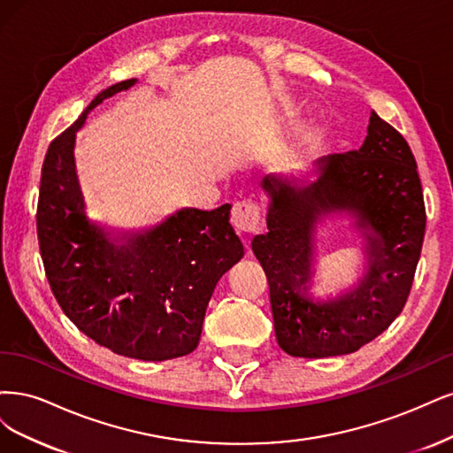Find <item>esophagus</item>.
<instances>
[{
	"label": "esophagus",
	"instance_id": "1",
	"mask_svg": "<svg viewBox=\"0 0 453 453\" xmlns=\"http://www.w3.org/2000/svg\"><path fill=\"white\" fill-rule=\"evenodd\" d=\"M231 224L239 233L250 235L259 226V209L252 201H237L231 209Z\"/></svg>",
	"mask_w": 453,
	"mask_h": 453
}]
</instances>
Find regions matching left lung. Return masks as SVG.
I'll return each instance as SVG.
<instances>
[{
  "instance_id": "1",
  "label": "left lung",
  "mask_w": 453,
  "mask_h": 453,
  "mask_svg": "<svg viewBox=\"0 0 453 453\" xmlns=\"http://www.w3.org/2000/svg\"><path fill=\"white\" fill-rule=\"evenodd\" d=\"M316 164L319 177L303 194L276 174L264 179L269 231L252 241L267 274L276 341L286 354L311 359L352 354L391 326L411 294L426 235L414 154L374 111L361 149ZM331 211L357 218L368 241V273L348 295L314 302L311 226Z\"/></svg>"
}]
</instances>
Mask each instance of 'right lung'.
Masks as SVG:
<instances>
[{
  "label": "right lung",
  "instance_id": "obj_1",
  "mask_svg": "<svg viewBox=\"0 0 453 453\" xmlns=\"http://www.w3.org/2000/svg\"><path fill=\"white\" fill-rule=\"evenodd\" d=\"M135 82L99 92L50 142L41 169L37 239L52 294L86 337L126 357L165 361L197 348L212 291L244 248L229 224V203L182 209L147 233L114 241L86 218L75 131L101 101Z\"/></svg>",
  "mask_w": 453,
  "mask_h": 453
}]
</instances>
